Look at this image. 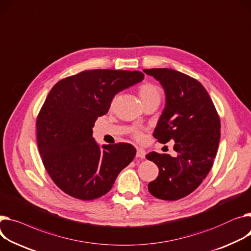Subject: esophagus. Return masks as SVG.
Returning a JSON list of instances; mask_svg holds the SVG:
<instances>
[{"mask_svg": "<svg viewBox=\"0 0 251 251\" xmlns=\"http://www.w3.org/2000/svg\"><path fill=\"white\" fill-rule=\"evenodd\" d=\"M145 154H146V152H145V150H144V149H142V148H137L136 157L143 159V158H145Z\"/></svg>", "mask_w": 251, "mask_h": 251, "instance_id": "34e87169", "label": "esophagus"}]
</instances>
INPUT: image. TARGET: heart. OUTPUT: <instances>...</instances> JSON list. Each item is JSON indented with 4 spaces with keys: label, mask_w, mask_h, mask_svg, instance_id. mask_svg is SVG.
Wrapping results in <instances>:
<instances>
[{
    "label": "heart",
    "mask_w": 251,
    "mask_h": 251,
    "mask_svg": "<svg viewBox=\"0 0 251 251\" xmlns=\"http://www.w3.org/2000/svg\"><path fill=\"white\" fill-rule=\"evenodd\" d=\"M138 93H139V96L142 100V102L146 101V100H148V99L159 97L158 90L153 85H151V83H143V85H141L139 87ZM134 136H135V138L140 139L141 138V133L140 132H135Z\"/></svg>",
    "instance_id": "obj_1"
}]
</instances>
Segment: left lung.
<instances>
[{
  "mask_svg": "<svg viewBox=\"0 0 251 251\" xmlns=\"http://www.w3.org/2000/svg\"><path fill=\"white\" fill-rule=\"evenodd\" d=\"M165 93V108L154 129L160 143L175 141L176 157L150 152L159 170L148 191L157 199L176 201L194 192L209 174L220 140V118L212 100L197 79L170 69L143 70Z\"/></svg>",
  "mask_w": 251,
  "mask_h": 251,
  "instance_id": "obj_1",
  "label": "left lung"
}]
</instances>
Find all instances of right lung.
<instances>
[{
	"instance_id": "right-lung-1",
	"label": "right lung",
	"mask_w": 251,
	"mask_h": 251,
	"mask_svg": "<svg viewBox=\"0 0 251 251\" xmlns=\"http://www.w3.org/2000/svg\"><path fill=\"white\" fill-rule=\"evenodd\" d=\"M143 78L138 71L92 70L59 80L49 92L36 120L37 144L45 170L65 194L83 201L104 196L135 157L128 143L100 147L93 127L116 94Z\"/></svg>"
}]
</instances>
